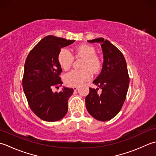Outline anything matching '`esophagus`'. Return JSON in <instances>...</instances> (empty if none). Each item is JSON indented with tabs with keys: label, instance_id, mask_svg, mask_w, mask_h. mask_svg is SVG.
<instances>
[{
	"label": "esophagus",
	"instance_id": "1",
	"mask_svg": "<svg viewBox=\"0 0 156 156\" xmlns=\"http://www.w3.org/2000/svg\"><path fill=\"white\" fill-rule=\"evenodd\" d=\"M73 90H74L75 91H76V90H78L79 87H78V86H73Z\"/></svg>",
	"mask_w": 156,
	"mask_h": 156
}]
</instances>
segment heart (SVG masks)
<instances>
[{"mask_svg": "<svg viewBox=\"0 0 156 156\" xmlns=\"http://www.w3.org/2000/svg\"><path fill=\"white\" fill-rule=\"evenodd\" d=\"M77 56L85 58L83 62L82 70H73L65 75V81L69 85H79L91 78V72L96 73L101 66V62L96 56V49L90 45H81L75 48ZM58 62L63 70L66 71L71 67L73 62V56L66 48H62L58 55Z\"/></svg>", "mask_w": 156, "mask_h": 156, "instance_id": "1", "label": "heart"}]
</instances>
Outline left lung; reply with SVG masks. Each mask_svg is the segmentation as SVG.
<instances>
[{"label": "left lung", "instance_id": "left-lung-1", "mask_svg": "<svg viewBox=\"0 0 156 156\" xmlns=\"http://www.w3.org/2000/svg\"><path fill=\"white\" fill-rule=\"evenodd\" d=\"M87 42L101 44L104 62L100 74L93 81L98 88H90L85 106L94 119L108 121L118 114L126 99L129 85L126 62L122 52L108 40L100 37ZM99 88L100 94L97 93Z\"/></svg>", "mask_w": 156, "mask_h": 156}]
</instances>
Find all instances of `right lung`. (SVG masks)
<instances>
[{"instance_id":"1","label":"right lung","mask_w":156,"mask_h":156,"mask_svg":"<svg viewBox=\"0 0 156 156\" xmlns=\"http://www.w3.org/2000/svg\"><path fill=\"white\" fill-rule=\"evenodd\" d=\"M75 41L46 36L31 50L25 60L24 94L31 110L44 121H58L68 111V100L73 89L63 87L57 93L52 91V88L62 84L59 77L62 69L57 59L60 50Z\"/></svg>"}]
</instances>
